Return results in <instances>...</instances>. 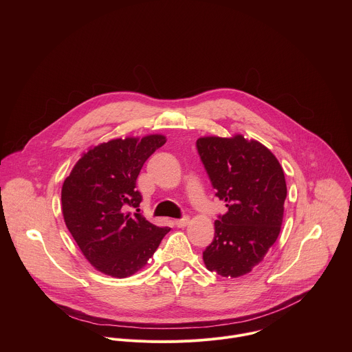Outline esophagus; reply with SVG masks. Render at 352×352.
Segmentation results:
<instances>
[{"mask_svg":"<svg viewBox=\"0 0 352 352\" xmlns=\"http://www.w3.org/2000/svg\"><path fill=\"white\" fill-rule=\"evenodd\" d=\"M174 223H175V226H177V227L184 228V227H186V226H188V223H189V217H188V216H185V217H182V219L175 220Z\"/></svg>","mask_w":352,"mask_h":352,"instance_id":"esophagus-1","label":"esophagus"}]
</instances>
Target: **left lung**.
<instances>
[{
  "instance_id": "1",
  "label": "left lung",
  "mask_w": 352,
  "mask_h": 352,
  "mask_svg": "<svg viewBox=\"0 0 352 352\" xmlns=\"http://www.w3.org/2000/svg\"><path fill=\"white\" fill-rule=\"evenodd\" d=\"M200 160L227 213L214 221L213 242L204 250L210 272L239 277L259 265L283 223L284 171L267 147L242 135L196 140Z\"/></svg>"
}]
</instances>
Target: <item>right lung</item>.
Instances as JSON below:
<instances>
[{"label": "right lung", "mask_w": 352, "mask_h": 352, "mask_svg": "<svg viewBox=\"0 0 352 352\" xmlns=\"http://www.w3.org/2000/svg\"><path fill=\"white\" fill-rule=\"evenodd\" d=\"M166 143L163 135L102 143L85 153L61 190L65 224L85 258L113 277H128L153 256L168 227L148 223L139 205L136 179Z\"/></svg>", "instance_id": "add662e5"}]
</instances>
